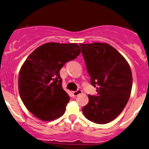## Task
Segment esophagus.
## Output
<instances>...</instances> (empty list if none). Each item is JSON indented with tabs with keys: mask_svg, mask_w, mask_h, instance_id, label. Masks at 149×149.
<instances>
[{
	"mask_svg": "<svg viewBox=\"0 0 149 149\" xmlns=\"http://www.w3.org/2000/svg\"><path fill=\"white\" fill-rule=\"evenodd\" d=\"M81 93H82V91H81V90H80V89L77 90V91H73V96H75V97L79 95V94H81Z\"/></svg>",
	"mask_w": 149,
	"mask_h": 149,
	"instance_id": "1",
	"label": "esophagus"
}]
</instances>
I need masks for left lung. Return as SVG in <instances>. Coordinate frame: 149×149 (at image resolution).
<instances>
[{"label": "left lung", "instance_id": "obj_1", "mask_svg": "<svg viewBox=\"0 0 149 149\" xmlns=\"http://www.w3.org/2000/svg\"><path fill=\"white\" fill-rule=\"evenodd\" d=\"M82 55L98 96L88 95L82 109L88 120L105 124L115 120L129 100L133 85L131 69L125 58L107 43L80 44Z\"/></svg>", "mask_w": 149, "mask_h": 149}]
</instances>
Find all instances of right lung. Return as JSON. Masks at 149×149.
I'll use <instances>...</instances> for the list:
<instances>
[{"label":"right lung","mask_w":149,"mask_h":149,"mask_svg":"<svg viewBox=\"0 0 149 149\" xmlns=\"http://www.w3.org/2000/svg\"><path fill=\"white\" fill-rule=\"evenodd\" d=\"M81 52L76 43L48 42L27 57L19 75V92L26 109L43 121L62 116L70 97L62 87L60 70Z\"/></svg>","instance_id":"1"}]
</instances>
